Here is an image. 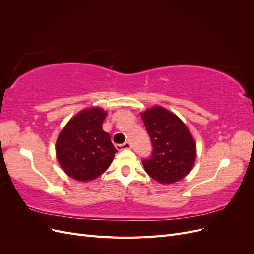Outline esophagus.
<instances>
[{"label":"esophagus","mask_w":254,"mask_h":254,"mask_svg":"<svg viewBox=\"0 0 254 254\" xmlns=\"http://www.w3.org/2000/svg\"><path fill=\"white\" fill-rule=\"evenodd\" d=\"M115 148L118 150H124V149H130L131 148V144L129 142H125L124 144H115Z\"/></svg>","instance_id":"obj_1"}]
</instances>
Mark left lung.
<instances>
[{
    "label": "left lung",
    "instance_id": "obj_1",
    "mask_svg": "<svg viewBox=\"0 0 254 254\" xmlns=\"http://www.w3.org/2000/svg\"><path fill=\"white\" fill-rule=\"evenodd\" d=\"M152 144L143 166L151 178L162 184L183 179L193 168L196 144L186 124L163 107H152L141 114Z\"/></svg>",
    "mask_w": 254,
    "mask_h": 254
}]
</instances>
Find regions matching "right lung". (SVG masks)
<instances>
[{
  "mask_svg": "<svg viewBox=\"0 0 254 254\" xmlns=\"http://www.w3.org/2000/svg\"><path fill=\"white\" fill-rule=\"evenodd\" d=\"M107 112L92 107L68 121L56 142L57 160L71 178L91 181L101 176L113 161L115 149L109 133L103 130Z\"/></svg>",
  "mask_w": 254,
  "mask_h": 254,
  "instance_id": "right-lung-1",
  "label": "right lung"
}]
</instances>
